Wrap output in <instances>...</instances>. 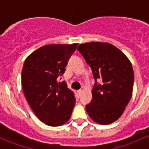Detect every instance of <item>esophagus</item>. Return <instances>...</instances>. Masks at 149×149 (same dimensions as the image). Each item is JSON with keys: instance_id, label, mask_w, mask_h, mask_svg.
<instances>
[{"instance_id": "1", "label": "esophagus", "mask_w": 149, "mask_h": 149, "mask_svg": "<svg viewBox=\"0 0 149 149\" xmlns=\"http://www.w3.org/2000/svg\"><path fill=\"white\" fill-rule=\"evenodd\" d=\"M82 92H83V90H78V92H77V93H78V96H80V95H81V94H82Z\"/></svg>"}]
</instances>
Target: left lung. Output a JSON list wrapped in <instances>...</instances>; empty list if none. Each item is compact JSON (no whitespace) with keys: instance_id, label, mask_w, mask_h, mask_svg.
I'll use <instances>...</instances> for the list:
<instances>
[{"instance_id":"1","label":"left lung","mask_w":149,"mask_h":149,"mask_svg":"<svg viewBox=\"0 0 149 149\" xmlns=\"http://www.w3.org/2000/svg\"><path fill=\"white\" fill-rule=\"evenodd\" d=\"M77 49L90 65L96 81L92 100L86 105L89 116L100 125L115 122L123 113L132 95L134 71L130 61L109 42H85Z\"/></svg>"}]
</instances>
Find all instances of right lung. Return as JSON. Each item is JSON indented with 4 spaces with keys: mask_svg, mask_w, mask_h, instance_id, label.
I'll list each match as a JSON object with an SVG mask.
<instances>
[{
    "mask_svg": "<svg viewBox=\"0 0 149 149\" xmlns=\"http://www.w3.org/2000/svg\"><path fill=\"white\" fill-rule=\"evenodd\" d=\"M78 43L51 44L39 47L24 63L22 85L24 94L38 119L52 127L69 121L76 103L74 93L58 78Z\"/></svg>",
    "mask_w": 149,
    "mask_h": 149,
    "instance_id": "right-lung-1",
    "label": "right lung"
}]
</instances>
